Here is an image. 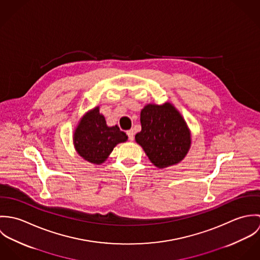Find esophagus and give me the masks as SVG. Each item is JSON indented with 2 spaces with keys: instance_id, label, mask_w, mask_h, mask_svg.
Here are the masks:
<instances>
[{
  "instance_id": "1",
  "label": "esophagus",
  "mask_w": 260,
  "mask_h": 260,
  "mask_svg": "<svg viewBox=\"0 0 260 260\" xmlns=\"http://www.w3.org/2000/svg\"><path fill=\"white\" fill-rule=\"evenodd\" d=\"M127 135H128V139H129L130 141H133V140H134V131H133V130L127 131Z\"/></svg>"
}]
</instances>
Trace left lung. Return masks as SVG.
<instances>
[{
	"instance_id": "left-lung-1",
	"label": "left lung",
	"mask_w": 260,
	"mask_h": 260,
	"mask_svg": "<svg viewBox=\"0 0 260 260\" xmlns=\"http://www.w3.org/2000/svg\"><path fill=\"white\" fill-rule=\"evenodd\" d=\"M141 132L135 135L150 161L158 168L179 163L190 148V132L185 121L170 103L149 104L140 115Z\"/></svg>"
}]
</instances>
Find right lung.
<instances>
[{"label":"right lung","instance_id":"right-lung-1","mask_svg":"<svg viewBox=\"0 0 260 260\" xmlns=\"http://www.w3.org/2000/svg\"><path fill=\"white\" fill-rule=\"evenodd\" d=\"M127 135L119 127H108L99 108L87 113L79 123L74 133L75 148L85 160L103 163L114 147L127 140Z\"/></svg>","mask_w":260,"mask_h":260}]
</instances>
